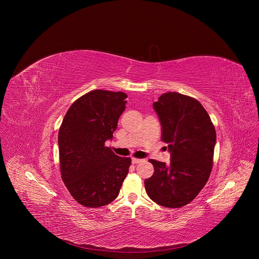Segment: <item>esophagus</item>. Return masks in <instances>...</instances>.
Segmentation results:
<instances>
[{"label": "esophagus", "instance_id": "34e87169", "mask_svg": "<svg viewBox=\"0 0 259 259\" xmlns=\"http://www.w3.org/2000/svg\"><path fill=\"white\" fill-rule=\"evenodd\" d=\"M132 164H137V163H140L142 160L141 159H136V158H132Z\"/></svg>", "mask_w": 259, "mask_h": 259}]
</instances>
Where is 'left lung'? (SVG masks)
Masks as SVG:
<instances>
[{
	"mask_svg": "<svg viewBox=\"0 0 259 259\" xmlns=\"http://www.w3.org/2000/svg\"><path fill=\"white\" fill-rule=\"evenodd\" d=\"M162 125V140L168 144L170 164L150 160L155 172L144 180L145 191L155 203L180 208L191 203L209 179L215 128L203 105L177 92L161 95L153 104Z\"/></svg>",
	"mask_w": 259,
	"mask_h": 259,
	"instance_id": "1",
	"label": "left lung"
}]
</instances>
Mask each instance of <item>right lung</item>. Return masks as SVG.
Returning a JSON list of instances; mask_svg holds the SVG:
<instances>
[{
  "instance_id": "obj_1",
  "label": "right lung",
  "mask_w": 259,
  "mask_h": 259,
  "mask_svg": "<svg viewBox=\"0 0 259 259\" xmlns=\"http://www.w3.org/2000/svg\"><path fill=\"white\" fill-rule=\"evenodd\" d=\"M123 92L93 90L71 104L58 133L61 177L68 192L83 206L112 203L126 178L130 158L104 145L113 139L125 110Z\"/></svg>"
}]
</instances>
